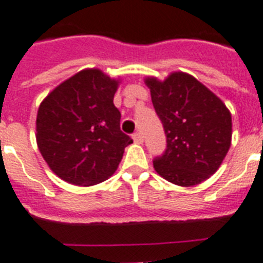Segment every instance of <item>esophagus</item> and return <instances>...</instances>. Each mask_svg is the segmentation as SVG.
Instances as JSON below:
<instances>
[{
	"instance_id": "obj_1",
	"label": "esophagus",
	"mask_w": 263,
	"mask_h": 263,
	"mask_svg": "<svg viewBox=\"0 0 263 263\" xmlns=\"http://www.w3.org/2000/svg\"><path fill=\"white\" fill-rule=\"evenodd\" d=\"M134 142L139 143V144H142V143L144 142V139H143V135L140 132H136L135 135H134Z\"/></svg>"
}]
</instances>
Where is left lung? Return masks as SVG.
<instances>
[{"label":"left lung","instance_id":"left-lung-1","mask_svg":"<svg viewBox=\"0 0 263 263\" xmlns=\"http://www.w3.org/2000/svg\"><path fill=\"white\" fill-rule=\"evenodd\" d=\"M145 84L167 138L165 151L154 159L155 171L183 187L209 179L230 148V111L191 74L174 72L164 81L147 77Z\"/></svg>","mask_w":263,"mask_h":263}]
</instances>
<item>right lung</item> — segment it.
<instances>
[{"label":"right lung","mask_w":263,"mask_h":263,"mask_svg":"<svg viewBox=\"0 0 263 263\" xmlns=\"http://www.w3.org/2000/svg\"><path fill=\"white\" fill-rule=\"evenodd\" d=\"M119 81L84 69L40 104L37 145L53 173L76 186H93L116 171L132 139L120 129L114 96Z\"/></svg>","instance_id":"right-lung-1"}]
</instances>
